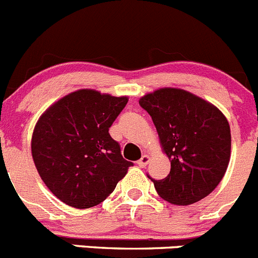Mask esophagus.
I'll use <instances>...</instances> for the list:
<instances>
[{
  "label": "esophagus",
  "instance_id": "34e87169",
  "mask_svg": "<svg viewBox=\"0 0 258 258\" xmlns=\"http://www.w3.org/2000/svg\"><path fill=\"white\" fill-rule=\"evenodd\" d=\"M149 162H150V156L143 155V156H141L140 160H137V165H139V167H141V168H144V167H146V165H148Z\"/></svg>",
  "mask_w": 258,
  "mask_h": 258
}]
</instances>
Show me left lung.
Returning a JSON list of instances; mask_svg holds the SVG:
<instances>
[{
    "mask_svg": "<svg viewBox=\"0 0 258 258\" xmlns=\"http://www.w3.org/2000/svg\"><path fill=\"white\" fill-rule=\"evenodd\" d=\"M139 103L153 118L170 160L164 179L148 175L159 196L175 205H191L210 195L229 164L232 137L225 115L182 89H159Z\"/></svg>",
    "mask_w": 258,
    "mask_h": 258,
    "instance_id": "left-lung-1",
    "label": "left lung"
}]
</instances>
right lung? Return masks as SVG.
Returning <instances> with one entry per match:
<instances>
[{
  "label": "right lung",
  "mask_w": 258,
  "mask_h": 258,
  "mask_svg": "<svg viewBox=\"0 0 258 258\" xmlns=\"http://www.w3.org/2000/svg\"><path fill=\"white\" fill-rule=\"evenodd\" d=\"M127 102V96L81 89L38 119L31 137L33 160L45 186L69 206L88 209L104 201L132 165L109 135Z\"/></svg>",
  "instance_id": "1"
}]
</instances>
